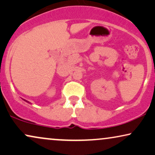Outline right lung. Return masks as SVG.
<instances>
[{
	"label": "right lung",
	"mask_w": 155,
	"mask_h": 155,
	"mask_svg": "<svg viewBox=\"0 0 155 155\" xmlns=\"http://www.w3.org/2000/svg\"><path fill=\"white\" fill-rule=\"evenodd\" d=\"M23 100H24V99H23ZM24 101H25V100H24ZM26 101V102H28V103H30V102H28V101Z\"/></svg>",
	"instance_id": "add662e5"
}]
</instances>
